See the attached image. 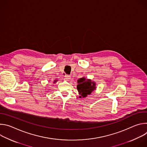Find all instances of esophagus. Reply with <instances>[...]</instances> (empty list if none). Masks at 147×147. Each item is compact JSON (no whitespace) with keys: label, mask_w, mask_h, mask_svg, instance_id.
<instances>
[{"label":"esophagus","mask_w":147,"mask_h":147,"mask_svg":"<svg viewBox=\"0 0 147 147\" xmlns=\"http://www.w3.org/2000/svg\"><path fill=\"white\" fill-rule=\"evenodd\" d=\"M70 78H71V76H70L67 75V74H66V75L65 76V79L66 80H69Z\"/></svg>","instance_id":"obj_1"}]
</instances>
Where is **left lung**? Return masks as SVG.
Returning <instances> with one entry per match:
<instances>
[{
  "instance_id": "obj_1",
  "label": "left lung",
  "mask_w": 147,
  "mask_h": 147,
  "mask_svg": "<svg viewBox=\"0 0 147 147\" xmlns=\"http://www.w3.org/2000/svg\"><path fill=\"white\" fill-rule=\"evenodd\" d=\"M77 84V89L80 95L79 98L87 97L96 90V82L91 79H86L84 77L79 78Z\"/></svg>"
}]
</instances>
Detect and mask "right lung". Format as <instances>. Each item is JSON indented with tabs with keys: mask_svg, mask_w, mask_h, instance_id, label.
I'll list each match as a JSON object with an SVG mask.
<instances>
[{
	"mask_svg": "<svg viewBox=\"0 0 147 147\" xmlns=\"http://www.w3.org/2000/svg\"><path fill=\"white\" fill-rule=\"evenodd\" d=\"M56 81H57V80H55V81H54V82H54V83H55V82H56Z\"/></svg>",
	"mask_w": 147,
	"mask_h": 147,
	"instance_id": "right-lung-1",
	"label": "right lung"
}]
</instances>
